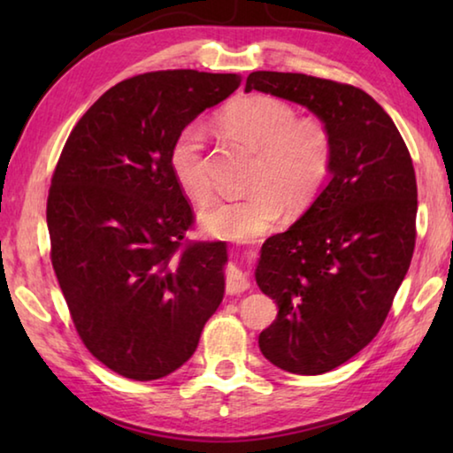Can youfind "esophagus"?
I'll list each match as a JSON object with an SVG mask.
<instances>
[{"label": "esophagus", "instance_id": "1", "mask_svg": "<svg viewBox=\"0 0 453 453\" xmlns=\"http://www.w3.org/2000/svg\"><path fill=\"white\" fill-rule=\"evenodd\" d=\"M250 288V278L245 275L240 267L235 265H229L227 272H226V291L227 294H243L245 289Z\"/></svg>", "mask_w": 453, "mask_h": 453}]
</instances>
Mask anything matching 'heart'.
Listing matches in <instances>:
<instances>
[{
	"instance_id": "b5f03b06",
	"label": "heart",
	"mask_w": 453,
	"mask_h": 453,
	"mask_svg": "<svg viewBox=\"0 0 453 453\" xmlns=\"http://www.w3.org/2000/svg\"><path fill=\"white\" fill-rule=\"evenodd\" d=\"M218 119L257 153L250 178L254 191L208 205L199 213V226L219 240L250 243L272 232L286 210L300 213L313 202L332 164V140L318 119H297L294 105L265 94L234 99ZM170 170L189 199L208 202L211 181L202 126L180 129L170 148Z\"/></svg>"
}]
</instances>
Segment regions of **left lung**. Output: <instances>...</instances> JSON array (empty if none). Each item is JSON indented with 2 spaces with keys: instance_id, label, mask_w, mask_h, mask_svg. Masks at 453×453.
<instances>
[{
  "instance_id": "obj_1",
  "label": "left lung",
  "mask_w": 453,
  "mask_h": 453,
  "mask_svg": "<svg viewBox=\"0 0 453 453\" xmlns=\"http://www.w3.org/2000/svg\"><path fill=\"white\" fill-rule=\"evenodd\" d=\"M310 110L332 140L329 183L303 216L267 237L256 281L278 303L259 349L289 373L318 375L370 343L416 245V172L400 132L365 91L305 73L254 72L245 91Z\"/></svg>"
}]
</instances>
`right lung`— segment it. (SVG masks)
<instances>
[{"label":"right lung","mask_w":453,"mask_h":453,"mask_svg":"<svg viewBox=\"0 0 453 453\" xmlns=\"http://www.w3.org/2000/svg\"><path fill=\"white\" fill-rule=\"evenodd\" d=\"M240 83L196 70L135 75L83 113L59 156L48 197L53 270L86 348L124 378L181 367L224 300L226 243L181 248L194 213L170 148Z\"/></svg>","instance_id":"add662e5"}]
</instances>
